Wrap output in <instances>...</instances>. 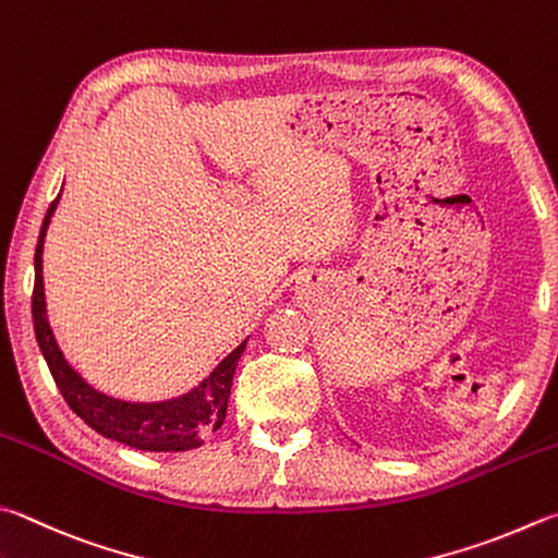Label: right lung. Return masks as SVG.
<instances>
[{
    "mask_svg": "<svg viewBox=\"0 0 558 558\" xmlns=\"http://www.w3.org/2000/svg\"><path fill=\"white\" fill-rule=\"evenodd\" d=\"M58 205V197L50 202L46 211L44 227L38 234V246L34 256L36 280L32 295V314H34V331L38 349L48 363L50 376H53L60 395L68 402L80 420H85L87 427L107 439L126 444L131 449L141 451H190L202 447L205 437L217 432L227 420L231 380H234L236 363L246 349V341L229 353V356L211 371V376L187 395L168 402H121L107 395L97 392L68 366V361L60 353L53 339V331L46 319V300H44V239L50 225V215Z\"/></svg>",
    "mask_w": 558,
    "mask_h": 558,
    "instance_id": "1",
    "label": "right lung"
}]
</instances>
